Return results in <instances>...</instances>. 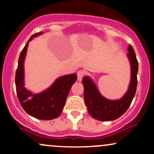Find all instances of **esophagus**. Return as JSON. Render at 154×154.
I'll return each instance as SVG.
<instances>
[{
  "label": "esophagus",
  "instance_id": "obj_1",
  "mask_svg": "<svg viewBox=\"0 0 154 154\" xmlns=\"http://www.w3.org/2000/svg\"><path fill=\"white\" fill-rule=\"evenodd\" d=\"M84 72L82 71V70H80V71H78L77 72V80L79 81V82H81L82 79V77L83 76H84Z\"/></svg>",
  "mask_w": 154,
  "mask_h": 154
}]
</instances>
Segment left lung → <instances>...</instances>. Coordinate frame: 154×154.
Here are the masks:
<instances>
[{"label":"left lung","mask_w":154,"mask_h":154,"mask_svg":"<svg viewBox=\"0 0 154 154\" xmlns=\"http://www.w3.org/2000/svg\"><path fill=\"white\" fill-rule=\"evenodd\" d=\"M127 54L131 68L130 82L128 91L120 99L109 100L98 91L91 77L85 76L82 79L84 86V100L90 115L99 121L115 120L123 115L131 104L137 89V75L138 62L132 45H129Z\"/></svg>","instance_id":"1"}]
</instances>
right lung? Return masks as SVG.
Returning a JSON list of instances; mask_svg holds the SVG:
<instances>
[{"mask_svg": "<svg viewBox=\"0 0 154 154\" xmlns=\"http://www.w3.org/2000/svg\"><path fill=\"white\" fill-rule=\"evenodd\" d=\"M43 32L32 35L21 52L16 72L15 83L17 96L24 110L29 115L38 119L50 120L59 116L64 106L72 85L77 80L76 74L63 75L55 80L46 90L40 93H33L24 87V68L29 42Z\"/></svg>", "mask_w": 154, "mask_h": 154, "instance_id": "add662e5", "label": "right lung"}]
</instances>
